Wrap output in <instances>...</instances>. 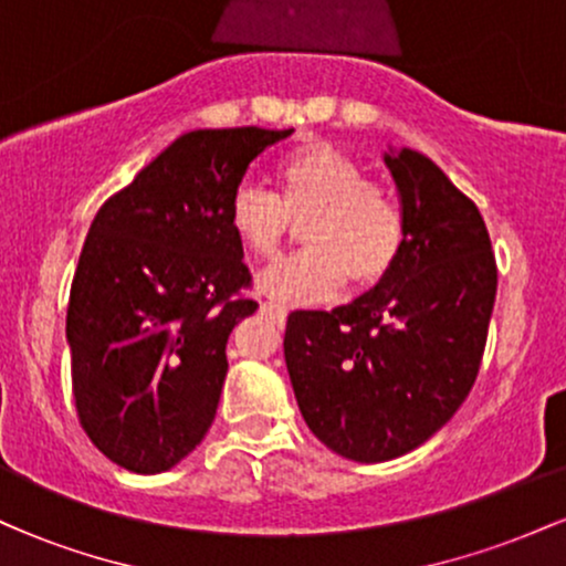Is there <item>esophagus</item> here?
<instances>
[{
	"label": "esophagus",
	"instance_id": "obj_1",
	"mask_svg": "<svg viewBox=\"0 0 566 566\" xmlns=\"http://www.w3.org/2000/svg\"><path fill=\"white\" fill-rule=\"evenodd\" d=\"M261 311L263 314H269V316H274L276 322H284L287 319V308H284L282 303H274V301H265L263 305H261Z\"/></svg>",
	"mask_w": 566,
	"mask_h": 566
}]
</instances>
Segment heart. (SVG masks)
Instances as JSON below:
<instances>
[{
    "label": "heart",
    "instance_id": "b5f03b06",
    "mask_svg": "<svg viewBox=\"0 0 566 566\" xmlns=\"http://www.w3.org/2000/svg\"><path fill=\"white\" fill-rule=\"evenodd\" d=\"M279 197L242 184L231 193L229 229L250 255L276 258L290 218L304 220L301 255L265 269L258 290L282 303H319L350 276L356 287L378 284L405 247V218L396 201L367 184V175L333 143L297 146L276 167Z\"/></svg>",
    "mask_w": 566,
    "mask_h": 566
}]
</instances>
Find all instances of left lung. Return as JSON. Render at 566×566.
Instances as JSON below:
<instances>
[{
	"label": "left lung",
	"instance_id": "obj_1",
	"mask_svg": "<svg viewBox=\"0 0 566 566\" xmlns=\"http://www.w3.org/2000/svg\"><path fill=\"white\" fill-rule=\"evenodd\" d=\"M405 218L399 261L333 311H295L284 361L305 426L356 463L420 447L476 380L497 292L476 205L426 154L382 151Z\"/></svg>",
	"mask_w": 566,
	"mask_h": 566
}]
</instances>
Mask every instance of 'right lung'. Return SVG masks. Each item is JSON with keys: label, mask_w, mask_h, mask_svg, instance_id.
<instances>
[{"label": "right lung", "mask_w": 566, "mask_h": 566, "mask_svg": "<svg viewBox=\"0 0 566 566\" xmlns=\"http://www.w3.org/2000/svg\"><path fill=\"white\" fill-rule=\"evenodd\" d=\"M292 129H193L97 210L71 284L76 412L122 469L165 473L210 431L226 343L258 303L229 229L247 167Z\"/></svg>", "instance_id": "obj_1"}]
</instances>
